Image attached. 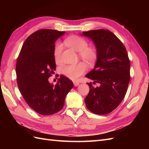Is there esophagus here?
I'll use <instances>...</instances> for the list:
<instances>
[{"mask_svg":"<svg viewBox=\"0 0 149 149\" xmlns=\"http://www.w3.org/2000/svg\"><path fill=\"white\" fill-rule=\"evenodd\" d=\"M74 84L75 86H77L79 84V82H75V81H74Z\"/></svg>","mask_w":149,"mask_h":149,"instance_id":"obj_1","label":"esophagus"}]
</instances>
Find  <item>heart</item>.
I'll return each instance as SVG.
<instances>
[{
    "label": "heart",
    "mask_w": 149,
    "mask_h": 149,
    "mask_svg": "<svg viewBox=\"0 0 149 149\" xmlns=\"http://www.w3.org/2000/svg\"><path fill=\"white\" fill-rule=\"evenodd\" d=\"M65 45L78 52L79 56L84 61L91 65L96 61L97 52L92 47H89L87 41L83 38L77 35L70 36L64 41ZM62 52L61 44L58 43L55 46L54 56L56 61H59ZM87 70V65L83 62L75 65L65 66L63 68V74L66 77L73 81H77Z\"/></svg>",
    "instance_id": "heart-1"
}]
</instances>
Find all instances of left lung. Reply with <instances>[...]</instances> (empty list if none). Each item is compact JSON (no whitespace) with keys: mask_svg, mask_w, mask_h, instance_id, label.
<instances>
[{"mask_svg":"<svg viewBox=\"0 0 149 149\" xmlns=\"http://www.w3.org/2000/svg\"><path fill=\"white\" fill-rule=\"evenodd\" d=\"M93 41L97 52L95 68L86 75L93 80L88 83L89 93L84 102L87 108L97 115H106L122 102L130 81V60L122 42L112 32L103 29L83 33Z\"/></svg>","mask_w":149,"mask_h":149,"instance_id":"8db88e82","label":"left lung"}]
</instances>
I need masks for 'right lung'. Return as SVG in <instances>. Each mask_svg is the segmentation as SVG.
<instances>
[{
	"instance_id": "add662e5",
	"label": "right lung",
	"mask_w": 149,
	"mask_h": 149,
	"mask_svg": "<svg viewBox=\"0 0 149 149\" xmlns=\"http://www.w3.org/2000/svg\"><path fill=\"white\" fill-rule=\"evenodd\" d=\"M65 33L48 29L35 31L24 42L16 64L19 90L27 105L42 115L59 112L74 86L64 75L55 86L48 80L56 68L55 42Z\"/></svg>"
}]
</instances>
